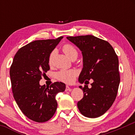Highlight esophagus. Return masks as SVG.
<instances>
[{"label": "esophagus", "instance_id": "1", "mask_svg": "<svg viewBox=\"0 0 135 135\" xmlns=\"http://www.w3.org/2000/svg\"><path fill=\"white\" fill-rule=\"evenodd\" d=\"M65 91H71V88H70L69 86H68V85H66V90H65Z\"/></svg>", "mask_w": 135, "mask_h": 135}]
</instances>
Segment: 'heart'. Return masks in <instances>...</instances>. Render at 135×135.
<instances>
[{"instance_id": "heart-1", "label": "heart", "mask_w": 135, "mask_h": 135, "mask_svg": "<svg viewBox=\"0 0 135 135\" xmlns=\"http://www.w3.org/2000/svg\"><path fill=\"white\" fill-rule=\"evenodd\" d=\"M62 50L64 53L72 60L76 59L78 56V51L76 48L71 44H66L62 47ZM55 50L51 51L49 56V63L52 64L53 60L55 54ZM78 75V71L75 69H61L56 74V78L58 80L66 84H71L75 80V77Z\"/></svg>"}]
</instances>
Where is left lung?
Wrapping results in <instances>:
<instances>
[{"label":"left lung","mask_w":135,"mask_h":135,"mask_svg":"<svg viewBox=\"0 0 135 135\" xmlns=\"http://www.w3.org/2000/svg\"><path fill=\"white\" fill-rule=\"evenodd\" d=\"M75 44L83 56V69L79 77L84 95L77 103L80 113L85 117L97 118L109 109L117 97L120 84L119 59L113 47L106 40L91 35L67 37ZM90 79L94 82L89 89Z\"/></svg>","instance_id":"left-lung-1"}]
</instances>
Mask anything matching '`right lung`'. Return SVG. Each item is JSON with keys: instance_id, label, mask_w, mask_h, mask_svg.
<instances>
[{"instance_id": "obj_1", "label": "right lung", "mask_w": 135, "mask_h": 135, "mask_svg": "<svg viewBox=\"0 0 135 135\" xmlns=\"http://www.w3.org/2000/svg\"><path fill=\"white\" fill-rule=\"evenodd\" d=\"M62 37L27 44L17 51L10 67L14 99L22 112L36 122H45L53 117L58 106L55 97L66 89L62 82H55L50 86L39 84L50 70V55Z\"/></svg>"}]
</instances>
